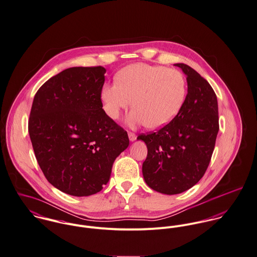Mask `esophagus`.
<instances>
[{"label": "esophagus", "instance_id": "obj_1", "mask_svg": "<svg viewBox=\"0 0 257 257\" xmlns=\"http://www.w3.org/2000/svg\"><path fill=\"white\" fill-rule=\"evenodd\" d=\"M128 136H129V140H130L131 142H134V141L136 140V138H137V136H136L134 133H131V132L128 133Z\"/></svg>", "mask_w": 257, "mask_h": 257}]
</instances>
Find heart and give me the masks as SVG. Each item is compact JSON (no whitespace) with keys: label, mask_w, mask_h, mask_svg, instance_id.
Segmentation results:
<instances>
[{"label":"heart","mask_w":257,"mask_h":257,"mask_svg":"<svg viewBox=\"0 0 257 257\" xmlns=\"http://www.w3.org/2000/svg\"><path fill=\"white\" fill-rule=\"evenodd\" d=\"M185 96L186 82L181 72L143 63L123 68L116 82L105 84L100 91L104 111L110 118L116 119L133 103L127 124H147L154 129L164 127L178 114Z\"/></svg>","instance_id":"heart-1"}]
</instances>
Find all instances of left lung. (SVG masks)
<instances>
[{"label":"left lung","instance_id":"left-lung-1","mask_svg":"<svg viewBox=\"0 0 257 257\" xmlns=\"http://www.w3.org/2000/svg\"><path fill=\"white\" fill-rule=\"evenodd\" d=\"M187 94L181 109L157 132L137 140L147 145L144 179L153 190L173 195L194 186L207 170L219 132L218 100L210 84L183 63Z\"/></svg>","mask_w":257,"mask_h":257}]
</instances>
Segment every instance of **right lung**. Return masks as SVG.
Returning <instances> with one entry per match:
<instances>
[{
	"label": "right lung",
	"mask_w": 257,
	"mask_h": 257,
	"mask_svg": "<svg viewBox=\"0 0 257 257\" xmlns=\"http://www.w3.org/2000/svg\"><path fill=\"white\" fill-rule=\"evenodd\" d=\"M105 73L101 66L66 69L33 98L29 133L37 163L54 187L72 196L99 192L129 146L127 132L102 109Z\"/></svg>",
	"instance_id": "obj_1"
}]
</instances>
